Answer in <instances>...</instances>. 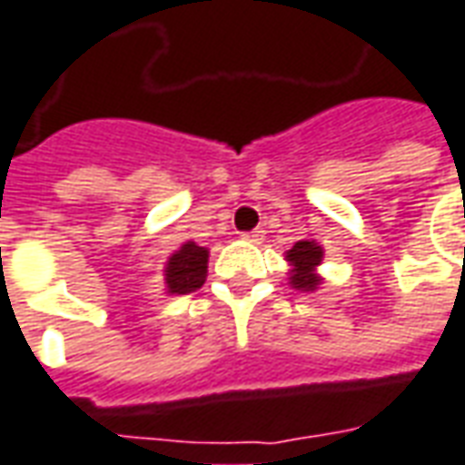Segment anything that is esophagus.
<instances>
[{
    "instance_id": "obj_1",
    "label": "esophagus",
    "mask_w": 465,
    "mask_h": 465,
    "mask_svg": "<svg viewBox=\"0 0 465 465\" xmlns=\"http://www.w3.org/2000/svg\"><path fill=\"white\" fill-rule=\"evenodd\" d=\"M243 242H252V243H262V239H264V232L262 229H254V232H246L242 233Z\"/></svg>"
}]
</instances>
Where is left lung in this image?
Segmentation results:
<instances>
[{"instance_id":"8db88e82","label":"left lung","mask_w":465,"mask_h":465,"mask_svg":"<svg viewBox=\"0 0 465 465\" xmlns=\"http://www.w3.org/2000/svg\"><path fill=\"white\" fill-rule=\"evenodd\" d=\"M289 264V287L300 289V292H317L324 279L320 277V264L324 259V249L317 243V239H302L297 242L287 254Z\"/></svg>"}]
</instances>
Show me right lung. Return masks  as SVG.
<instances>
[{
	"instance_id": "right-lung-1",
	"label": "right lung",
	"mask_w": 465,
	"mask_h": 465,
	"mask_svg": "<svg viewBox=\"0 0 465 465\" xmlns=\"http://www.w3.org/2000/svg\"><path fill=\"white\" fill-rule=\"evenodd\" d=\"M209 272V249L196 242H183L181 249L168 256L163 266L165 294H188L206 282Z\"/></svg>"
}]
</instances>
